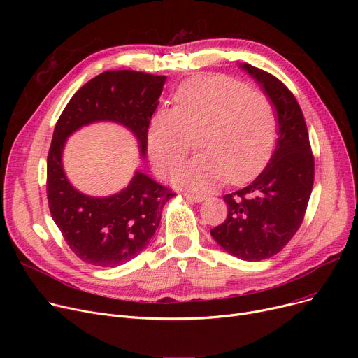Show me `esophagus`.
<instances>
[{"instance_id":"34e87169","label":"esophagus","mask_w":358,"mask_h":358,"mask_svg":"<svg viewBox=\"0 0 358 358\" xmlns=\"http://www.w3.org/2000/svg\"><path fill=\"white\" fill-rule=\"evenodd\" d=\"M184 197L187 200H192V201H196V203H201L206 200V196L204 194H194V193H184Z\"/></svg>"}]
</instances>
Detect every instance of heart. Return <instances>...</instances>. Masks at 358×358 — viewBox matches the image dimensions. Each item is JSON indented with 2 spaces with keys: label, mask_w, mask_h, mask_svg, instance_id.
Instances as JSON below:
<instances>
[{
  "label": "heart",
  "mask_w": 358,
  "mask_h": 358,
  "mask_svg": "<svg viewBox=\"0 0 358 358\" xmlns=\"http://www.w3.org/2000/svg\"><path fill=\"white\" fill-rule=\"evenodd\" d=\"M174 103L159 108L148 129V155L159 176L182 161L196 135L201 154L176 169L177 187L204 192L228 180L241 184L264 166L275 136L266 96L220 75H199L180 85Z\"/></svg>",
  "instance_id": "heart-1"
}]
</instances>
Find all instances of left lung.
<instances>
[{"mask_svg": "<svg viewBox=\"0 0 358 358\" xmlns=\"http://www.w3.org/2000/svg\"><path fill=\"white\" fill-rule=\"evenodd\" d=\"M239 68L270 100L275 111L277 142L262 173L250 185L223 196L228 217L210 235L228 254L261 261L283 250L302 224L315 164L303 113L289 88L250 64Z\"/></svg>", "mask_w": 358, "mask_h": 358, "instance_id": "left-lung-1", "label": "left lung"}]
</instances>
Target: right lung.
<instances>
[{"label":"right lung","mask_w":358,"mask_h":358,"mask_svg":"<svg viewBox=\"0 0 358 358\" xmlns=\"http://www.w3.org/2000/svg\"><path fill=\"white\" fill-rule=\"evenodd\" d=\"M165 80L136 71H106L73 94L55 126L48 154L49 210L72 252L91 266L117 267L138 257L158 229L164 206L176 194L139 169L119 193H81L64 169L66 139L92 123H117L136 138L143 159L148 127Z\"/></svg>","instance_id":"1"}]
</instances>
